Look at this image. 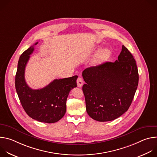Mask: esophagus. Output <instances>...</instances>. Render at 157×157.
Masks as SVG:
<instances>
[{
  "mask_svg": "<svg viewBox=\"0 0 157 157\" xmlns=\"http://www.w3.org/2000/svg\"><path fill=\"white\" fill-rule=\"evenodd\" d=\"M77 85L79 87H81L83 85V81L82 79V78H78L77 79Z\"/></svg>",
  "mask_w": 157,
  "mask_h": 157,
  "instance_id": "esophagus-1",
  "label": "esophagus"
}]
</instances>
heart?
I'll return each instance as SVG.
<instances>
[{"mask_svg":"<svg viewBox=\"0 0 157 157\" xmlns=\"http://www.w3.org/2000/svg\"><path fill=\"white\" fill-rule=\"evenodd\" d=\"M110 52L107 49H105L96 56V58L94 59V63L96 64H101L105 61L110 57Z\"/></svg>","mask_w":157,"mask_h":157,"instance_id":"heart-1","label":"heart"}]
</instances>
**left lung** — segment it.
Returning a JSON list of instances; mask_svg holds the SVG:
<instances>
[{
    "label": "left lung",
    "mask_w": 157,
    "mask_h": 157,
    "mask_svg": "<svg viewBox=\"0 0 157 157\" xmlns=\"http://www.w3.org/2000/svg\"><path fill=\"white\" fill-rule=\"evenodd\" d=\"M86 111L95 121H113L128 109L139 84L136 62L122 45L115 62H105L82 73Z\"/></svg>",
    "instance_id": "8db88e82"
}]
</instances>
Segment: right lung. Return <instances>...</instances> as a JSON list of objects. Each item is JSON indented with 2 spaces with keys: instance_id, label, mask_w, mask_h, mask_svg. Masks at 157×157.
Masks as SVG:
<instances>
[{
  "instance_id": "right-lung-1",
  "label": "right lung",
  "mask_w": 157,
  "mask_h": 157,
  "mask_svg": "<svg viewBox=\"0 0 157 157\" xmlns=\"http://www.w3.org/2000/svg\"><path fill=\"white\" fill-rule=\"evenodd\" d=\"M36 42L20 56L15 75V89L21 104L31 118L41 122L55 123L65 114L66 100L77 86L78 76L55 79L40 89H33L25 79V70Z\"/></svg>"
}]
</instances>
